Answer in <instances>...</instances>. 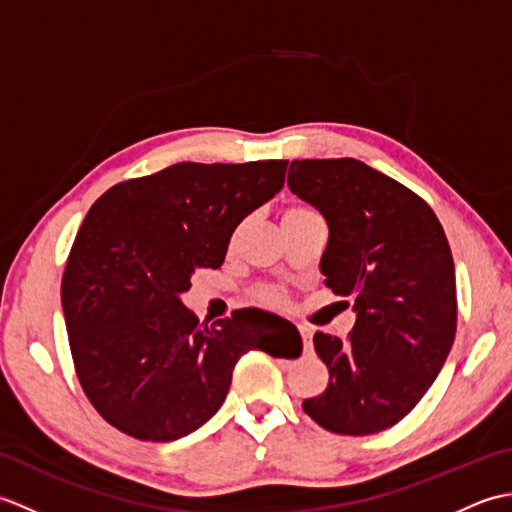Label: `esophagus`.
<instances>
[{"instance_id": "34e87169", "label": "esophagus", "mask_w": 512, "mask_h": 512, "mask_svg": "<svg viewBox=\"0 0 512 512\" xmlns=\"http://www.w3.org/2000/svg\"><path fill=\"white\" fill-rule=\"evenodd\" d=\"M299 334H301V341H303V347L306 350H312V334L308 328H299Z\"/></svg>"}]
</instances>
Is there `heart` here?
Returning <instances> with one entry per match:
<instances>
[{"label": "heart", "mask_w": 512, "mask_h": 512, "mask_svg": "<svg viewBox=\"0 0 512 512\" xmlns=\"http://www.w3.org/2000/svg\"><path fill=\"white\" fill-rule=\"evenodd\" d=\"M308 215H317V211L312 209V206L303 204V202H295V204H288L284 215H281V222H290V220H299V217H308ZM255 297L264 303H281V292L275 288H259L255 292Z\"/></svg>", "instance_id": "1"}]
</instances>
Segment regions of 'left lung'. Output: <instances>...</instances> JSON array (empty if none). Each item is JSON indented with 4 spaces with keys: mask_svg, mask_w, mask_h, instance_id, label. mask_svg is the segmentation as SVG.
<instances>
[{
    "mask_svg": "<svg viewBox=\"0 0 512 512\" xmlns=\"http://www.w3.org/2000/svg\"><path fill=\"white\" fill-rule=\"evenodd\" d=\"M288 187L328 222L325 286L356 312L345 341L314 334L330 383L303 411L343 436L385 431L418 405L451 352L458 299L447 235L420 195L361 160H292Z\"/></svg>",
    "mask_w": 512,
    "mask_h": 512,
    "instance_id": "left-lung-1",
    "label": "left lung"
}]
</instances>
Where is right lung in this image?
<instances>
[{"label":"right lung","mask_w":512,"mask_h":512,"mask_svg":"<svg viewBox=\"0 0 512 512\" xmlns=\"http://www.w3.org/2000/svg\"><path fill=\"white\" fill-rule=\"evenodd\" d=\"M288 160L178 162L105 191L74 237L61 306L76 376L127 436L171 442L222 407L248 350L295 358L290 321L255 308L200 323L182 306L200 268H220L248 213L284 187Z\"/></svg>","instance_id":"obj_1"}]
</instances>
